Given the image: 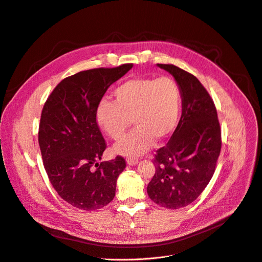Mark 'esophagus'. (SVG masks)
I'll return each instance as SVG.
<instances>
[{
	"label": "esophagus",
	"mask_w": 262,
	"mask_h": 262,
	"mask_svg": "<svg viewBox=\"0 0 262 262\" xmlns=\"http://www.w3.org/2000/svg\"><path fill=\"white\" fill-rule=\"evenodd\" d=\"M126 162H127V164H128V165H130V166H134V165H137V164H138L139 160H138V159H133V158H128V159L126 160Z\"/></svg>",
	"instance_id": "1"
}]
</instances>
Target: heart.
I'll return each instance as SVG.
<instances>
[{"label":"heart","instance_id":"1","mask_svg":"<svg viewBox=\"0 0 262 262\" xmlns=\"http://www.w3.org/2000/svg\"><path fill=\"white\" fill-rule=\"evenodd\" d=\"M114 102L103 100L97 107L100 128L114 140L124 136L133 119L136 128L115 144L113 151L128 158L144 155L156 140L175 129L181 106L179 85L172 78H134L120 84Z\"/></svg>","mask_w":262,"mask_h":262}]
</instances>
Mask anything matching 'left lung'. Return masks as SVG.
Returning <instances> with one entry per match:
<instances>
[{"mask_svg":"<svg viewBox=\"0 0 262 262\" xmlns=\"http://www.w3.org/2000/svg\"><path fill=\"white\" fill-rule=\"evenodd\" d=\"M179 85L182 114L167 144L157 150L149 198L177 210L195 201L211 181L221 149V130L212 98L200 81L171 64H157Z\"/></svg>","mask_w":262,"mask_h":262,"instance_id":"1","label":"left lung"}]
</instances>
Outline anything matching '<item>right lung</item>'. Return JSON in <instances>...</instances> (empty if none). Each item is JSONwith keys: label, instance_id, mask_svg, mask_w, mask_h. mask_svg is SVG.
Wrapping results in <instances>:
<instances>
[{"label": "right lung", "instance_id": "right-lung-1", "mask_svg": "<svg viewBox=\"0 0 262 262\" xmlns=\"http://www.w3.org/2000/svg\"><path fill=\"white\" fill-rule=\"evenodd\" d=\"M132 67L96 68L65 78L44 104L39 126L44 167L59 196L79 210L95 211L107 205L126 166L119 156L98 163L106 144L96 112L108 87Z\"/></svg>", "mask_w": 262, "mask_h": 262}]
</instances>
